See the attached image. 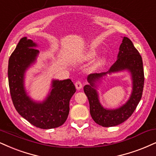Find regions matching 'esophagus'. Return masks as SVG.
Wrapping results in <instances>:
<instances>
[{
    "instance_id": "1",
    "label": "esophagus",
    "mask_w": 156,
    "mask_h": 156,
    "mask_svg": "<svg viewBox=\"0 0 156 156\" xmlns=\"http://www.w3.org/2000/svg\"><path fill=\"white\" fill-rule=\"evenodd\" d=\"M75 87H76V90H80V89H81V88L82 87V82H80V81L76 82V83H75Z\"/></svg>"
}]
</instances>
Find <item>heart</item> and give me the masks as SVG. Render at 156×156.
<instances>
[{"label":"heart","instance_id":"1","mask_svg":"<svg viewBox=\"0 0 156 156\" xmlns=\"http://www.w3.org/2000/svg\"><path fill=\"white\" fill-rule=\"evenodd\" d=\"M99 51L95 48H91L88 50L87 51L84 52L79 56L78 58V61L80 62H85V61H89L93 60V58L97 56L98 54ZM108 61V57L106 55H103L101 56L98 58L97 59H95L93 61V63L89 66L88 70L90 72H96V71L99 70L100 69H101L104 65Z\"/></svg>","mask_w":156,"mask_h":156}]
</instances>
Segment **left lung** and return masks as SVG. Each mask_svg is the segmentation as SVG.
Returning <instances> with one entry per match:
<instances>
[{"mask_svg":"<svg viewBox=\"0 0 156 156\" xmlns=\"http://www.w3.org/2000/svg\"><path fill=\"white\" fill-rule=\"evenodd\" d=\"M128 70L131 73L133 91L126 103L116 109L103 108L99 103L96 83L107 73ZM144 70L143 59L128 37H123L119 47L117 60L107 72L95 73L87 76L89 84L84 87V92L90 103V112L96 124L104 127L114 126L122 124L129 118L137 108L143 95L144 87Z\"/></svg>","mask_w":156,"mask_h":156,"instance_id":"1","label":"left lung"}]
</instances>
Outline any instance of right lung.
<instances>
[{
	"mask_svg": "<svg viewBox=\"0 0 156 156\" xmlns=\"http://www.w3.org/2000/svg\"><path fill=\"white\" fill-rule=\"evenodd\" d=\"M32 40L22 37L9 60L8 77L13 105L19 114L36 127L56 128L66 122L69 101L76 92L72 80H53L51 93L43 102H35L27 95L24 87V74L35 62L39 51Z\"/></svg>",
	"mask_w": 156,
	"mask_h": 156,
	"instance_id": "add662e5",
	"label": "right lung"
}]
</instances>
